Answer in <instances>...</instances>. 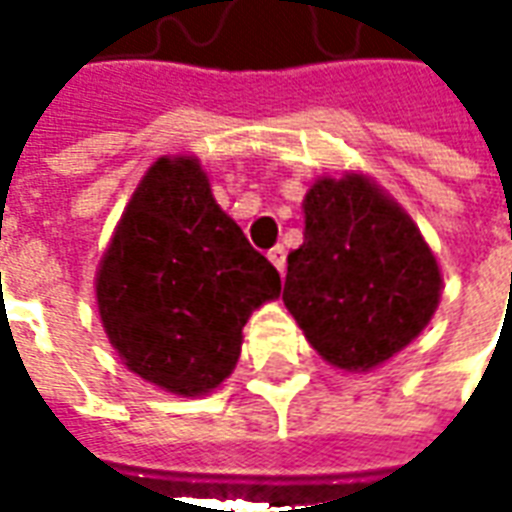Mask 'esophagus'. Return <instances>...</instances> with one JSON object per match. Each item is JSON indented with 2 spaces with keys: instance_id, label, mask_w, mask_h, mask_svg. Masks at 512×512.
Listing matches in <instances>:
<instances>
[{
  "instance_id": "1",
  "label": "esophagus",
  "mask_w": 512,
  "mask_h": 512,
  "mask_svg": "<svg viewBox=\"0 0 512 512\" xmlns=\"http://www.w3.org/2000/svg\"><path fill=\"white\" fill-rule=\"evenodd\" d=\"M285 246H274L271 252H268V260L274 263V268H277L279 274H285Z\"/></svg>"
}]
</instances>
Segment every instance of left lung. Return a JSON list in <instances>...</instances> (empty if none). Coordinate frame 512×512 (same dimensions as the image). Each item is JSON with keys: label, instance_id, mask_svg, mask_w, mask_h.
Returning a JSON list of instances; mask_svg holds the SVG:
<instances>
[{"label": "left lung", "instance_id": "obj_1", "mask_svg": "<svg viewBox=\"0 0 512 512\" xmlns=\"http://www.w3.org/2000/svg\"><path fill=\"white\" fill-rule=\"evenodd\" d=\"M439 296L436 257L381 186L359 172L312 183L282 301L329 365H384L428 326Z\"/></svg>", "mask_w": 512, "mask_h": 512}]
</instances>
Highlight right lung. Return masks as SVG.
<instances>
[{"mask_svg": "<svg viewBox=\"0 0 512 512\" xmlns=\"http://www.w3.org/2000/svg\"><path fill=\"white\" fill-rule=\"evenodd\" d=\"M282 290L277 268L213 200L194 156L147 169L95 274V299L123 365L183 397L233 373L252 310Z\"/></svg>", "mask_w": 512, "mask_h": 512, "instance_id": "add662e5", "label": "right lung"}]
</instances>
